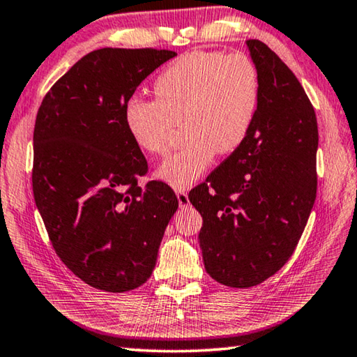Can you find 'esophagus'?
I'll return each mask as SVG.
<instances>
[{
	"mask_svg": "<svg viewBox=\"0 0 357 357\" xmlns=\"http://www.w3.org/2000/svg\"><path fill=\"white\" fill-rule=\"evenodd\" d=\"M177 199H178L180 207H188V205H190L188 192H186V190H178L177 191Z\"/></svg>",
	"mask_w": 357,
	"mask_h": 357,
	"instance_id": "1",
	"label": "esophagus"
}]
</instances>
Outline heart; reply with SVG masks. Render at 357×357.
<instances>
[{
    "mask_svg": "<svg viewBox=\"0 0 357 357\" xmlns=\"http://www.w3.org/2000/svg\"><path fill=\"white\" fill-rule=\"evenodd\" d=\"M153 96L155 102L128 100L125 128L142 152L165 153L175 122L183 119L188 142L155 171L161 182L183 190L207 171L218 152L234 153L246 141L259 108V72L243 53L192 52L162 68Z\"/></svg>",
    "mask_w": 357,
    "mask_h": 357,
    "instance_id": "b5f03b06",
    "label": "heart"
}]
</instances>
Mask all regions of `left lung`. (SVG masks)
Returning a JSON list of instances; mask_svg holds the SVG:
<instances>
[{
    "instance_id": "obj_1",
    "label": "left lung",
    "mask_w": 357,
    "mask_h": 357,
    "mask_svg": "<svg viewBox=\"0 0 357 357\" xmlns=\"http://www.w3.org/2000/svg\"><path fill=\"white\" fill-rule=\"evenodd\" d=\"M246 45L260 81L252 128L188 196L204 220L205 270L234 289L261 284L287 264L317 197L314 106L273 50L260 40Z\"/></svg>"
}]
</instances>
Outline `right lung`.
<instances>
[{"mask_svg":"<svg viewBox=\"0 0 357 357\" xmlns=\"http://www.w3.org/2000/svg\"><path fill=\"white\" fill-rule=\"evenodd\" d=\"M174 56L153 48L96 50L56 81L37 111V210L59 259L93 289L122 293L146 282L178 208L166 183L137 186L147 161L123 123L141 81Z\"/></svg>","mask_w":357,"mask_h":357,"instance_id":"obj_1","label":"right lung"}]
</instances>
